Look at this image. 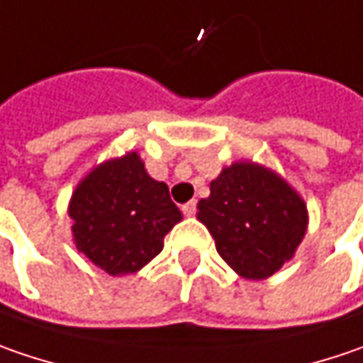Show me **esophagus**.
Here are the masks:
<instances>
[{
	"label": "esophagus",
	"mask_w": 363,
	"mask_h": 363,
	"mask_svg": "<svg viewBox=\"0 0 363 363\" xmlns=\"http://www.w3.org/2000/svg\"><path fill=\"white\" fill-rule=\"evenodd\" d=\"M196 206H198V202H196V200H190L188 204L182 206V210H184L186 216H194V214H196Z\"/></svg>",
	"instance_id": "esophagus-1"
}]
</instances>
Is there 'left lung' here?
<instances>
[{"label":"left lung","mask_w":363,"mask_h":363,"mask_svg":"<svg viewBox=\"0 0 363 363\" xmlns=\"http://www.w3.org/2000/svg\"><path fill=\"white\" fill-rule=\"evenodd\" d=\"M198 218L216 251L247 280H263L288 262L306 233V206L274 172L235 163L210 184Z\"/></svg>","instance_id":"obj_1"}]
</instances>
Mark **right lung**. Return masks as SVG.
<instances>
[{"label": "right lung", "instance_id": "1", "mask_svg": "<svg viewBox=\"0 0 363 363\" xmlns=\"http://www.w3.org/2000/svg\"><path fill=\"white\" fill-rule=\"evenodd\" d=\"M77 249L112 276L138 272L161 253L182 212L169 188L145 172L136 153L101 163L71 198Z\"/></svg>", "mask_w": 363, "mask_h": 363}]
</instances>
